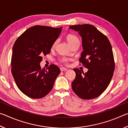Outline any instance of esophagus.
Masks as SVG:
<instances>
[{
	"label": "esophagus",
	"instance_id": "esophagus-1",
	"mask_svg": "<svg viewBox=\"0 0 128 128\" xmlns=\"http://www.w3.org/2000/svg\"><path fill=\"white\" fill-rule=\"evenodd\" d=\"M60 70L62 71V72H63V71H66L67 70V69L64 68V67H62V68H60Z\"/></svg>",
	"mask_w": 128,
	"mask_h": 128
}]
</instances>
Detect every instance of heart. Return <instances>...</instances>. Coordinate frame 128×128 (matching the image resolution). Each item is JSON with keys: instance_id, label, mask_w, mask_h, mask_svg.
<instances>
[{"instance_id": "obj_1", "label": "heart", "mask_w": 128, "mask_h": 128, "mask_svg": "<svg viewBox=\"0 0 128 128\" xmlns=\"http://www.w3.org/2000/svg\"><path fill=\"white\" fill-rule=\"evenodd\" d=\"M66 40L68 43H69V44L70 45V46H72L73 44H75V43L79 42V40L76 36L74 35H73V34H68V36H66ZM56 43H57V40H55L54 43H53L52 46V48H54L55 47ZM60 61L62 62H63V63H67L68 62L69 59L66 58H62L60 59Z\"/></svg>"}]
</instances>
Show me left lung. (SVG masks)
<instances>
[{
  "label": "left lung",
  "instance_id": "left-lung-1",
  "mask_svg": "<svg viewBox=\"0 0 128 128\" xmlns=\"http://www.w3.org/2000/svg\"><path fill=\"white\" fill-rule=\"evenodd\" d=\"M69 29L82 37L83 51L80 62L88 69L85 73L73 69L76 77L72 90L82 99L95 98L104 92L113 76L114 62L111 44L107 36L92 25H72Z\"/></svg>",
  "mask_w": 128,
  "mask_h": 128
}]
</instances>
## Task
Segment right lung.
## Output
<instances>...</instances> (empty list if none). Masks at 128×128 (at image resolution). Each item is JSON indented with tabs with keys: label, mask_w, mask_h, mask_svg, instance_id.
Listing matches in <instances>:
<instances>
[{
	"label": "right lung",
	"mask_w": 128,
	"mask_h": 128,
	"mask_svg": "<svg viewBox=\"0 0 128 128\" xmlns=\"http://www.w3.org/2000/svg\"><path fill=\"white\" fill-rule=\"evenodd\" d=\"M62 27L36 25L27 29L17 39L12 48L11 72L17 87L26 96L40 99L53 88L60 70L52 64L47 70L41 69L43 55L50 52Z\"/></svg>",
	"instance_id": "obj_1"
}]
</instances>
